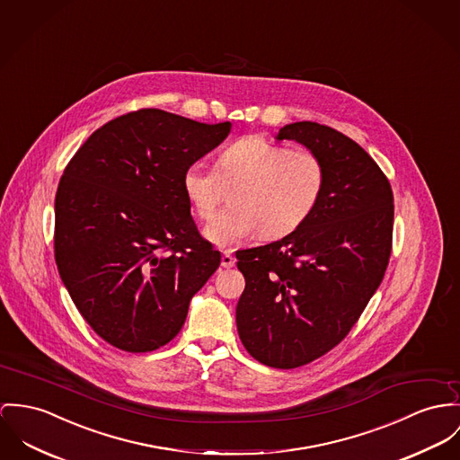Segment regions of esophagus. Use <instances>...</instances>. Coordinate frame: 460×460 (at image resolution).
<instances>
[{"label":"esophagus","mask_w":460,"mask_h":460,"mask_svg":"<svg viewBox=\"0 0 460 460\" xmlns=\"http://www.w3.org/2000/svg\"><path fill=\"white\" fill-rule=\"evenodd\" d=\"M234 262H236V259H234V255L231 252H224L222 253V262H220L222 268H233Z\"/></svg>","instance_id":"1"}]
</instances>
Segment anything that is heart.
Returning <instances> with one entry per match:
<instances>
[{
	"label": "heart",
	"mask_w": 460,
	"mask_h": 460,
	"mask_svg": "<svg viewBox=\"0 0 460 460\" xmlns=\"http://www.w3.org/2000/svg\"><path fill=\"white\" fill-rule=\"evenodd\" d=\"M325 181L315 152L262 137L242 138L218 154L215 168L194 163L181 177L185 198L203 220H212L225 187L234 189V205L207 227V236L224 248L259 233L266 240L296 233L317 210Z\"/></svg>",
	"instance_id": "heart-1"
}]
</instances>
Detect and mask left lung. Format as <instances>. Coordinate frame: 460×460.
<instances>
[{"instance_id":"1","label":"left lung","mask_w":460,"mask_h":460,"mask_svg":"<svg viewBox=\"0 0 460 460\" xmlns=\"http://www.w3.org/2000/svg\"><path fill=\"white\" fill-rule=\"evenodd\" d=\"M277 140L317 154L325 190L296 233L236 252L245 277L236 325L253 358L292 369L334 349L380 287L392 250L394 196L371 155L332 128L294 122Z\"/></svg>"}]
</instances>
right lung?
I'll return each mask as SVG.
<instances>
[{
  "label": "right lung",
  "mask_w": 460,
  "mask_h": 460,
  "mask_svg": "<svg viewBox=\"0 0 460 460\" xmlns=\"http://www.w3.org/2000/svg\"><path fill=\"white\" fill-rule=\"evenodd\" d=\"M229 133L231 122L143 108L106 122L68 163L56 194V264L106 343L133 354L170 343L220 266L181 177Z\"/></svg>",
  "instance_id": "obj_1"
}]
</instances>
